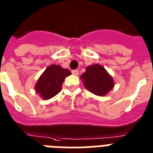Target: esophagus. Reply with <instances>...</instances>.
Instances as JSON below:
<instances>
[{"label":"esophagus","instance_id":"obj_1","mask_svg":"<svg viewBox=\"0 0 153 153\" xmlns=\"http://www.w3.org/2000/svg\"><path fill=\"white\" fill-rule=\"evenodd\" d=\"M71 73H72L74 75H79V71H78V70H77V69H75V70H72Z\"/></svg>","mask_w":153,"mask_h":153}]
</instances>
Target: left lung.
Wrapping results in <instances>:
<instances>
[{
  "mask_svg": "<svg viewBox=\"0 0 153 153\" xmlns=\"http://www.w3.org/2000/svg\"><path fill=\"white\" fill-rule=\"evenodd\" d=\"M86 89L96 95H105L113 88L114 81L105 69L98 64L86 68L81 75Z\"/></svg>",
  "mask_w": 153,
  "mask_h": 153,
  "instance_id": "left-lung-1",
  "label": "left lung"
}]
</instances>
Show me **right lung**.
Listing matches in <instances>:
<instances>
[{
    "label": "right lung",
    "instance_id": "add662e5",
    "mask_svg": "<svg viewBox=\"0 0 153 153\" xmlns=\"http://www.w3.org/2000/svg\"><path fill=\"white\" fill-rule=\"evenodd\" d=\"M70 75L71 71L68 69L51 65L45 69L37 82L35 85L36 92L43 99H51L60 92L65 78Z\"/></svg>",
    "mask_w": 153,
    "mask_h": 153
}]
</instances>
